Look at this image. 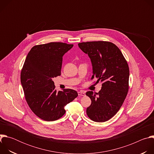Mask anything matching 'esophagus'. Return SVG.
Instances as JSON below:
<instances>
[{
  "label": "esophagus",
  "mask_w": 154,
  "mask_h": 154,
  "mask_svg": "<svg viewBox=\"0 0 154 154\" xmlns=\"http://www.w3.org/2000/svg\"><path fill=\"white\" fill-rule=\"evenodd\" d=\"M78 95L79 96H85V93L83 91H79L78 92Z\"/></svg>",
  "instance_id": "34e87169"
}]
</instances>
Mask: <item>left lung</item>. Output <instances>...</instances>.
Masks as SVG:
<instances>
[{
	"label": "left lung",
	"instance_id": "8db88e82",
	"mask_svg": "<svg viewBox=\"0 0 154 154\" xmlns=\"http://www.w3.org/2000/svg\"><path fill=\"white\" fill-rule=\"evenodd\" d=\"M91 59L96 82H102L98 93L88 91L91 104L86 114L92 121L105 122L113 117L121 107L128 91L129 68L120 49L108 41H90L78 44Z\"/></svg>",
	"mask_w": 154,
	"mask_h": 154
}]
</instances>
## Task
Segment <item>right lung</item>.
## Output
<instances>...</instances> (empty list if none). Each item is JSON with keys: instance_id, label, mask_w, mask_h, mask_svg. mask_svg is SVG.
<instances>
[{"instance_id": "1", "label": "right lung", "mask_w": 154, "mask_h": 154, "mask_svg": "<svg viewBox=\"0 0 154 154\" xmlns=\"http://www.w3.org/2000/svg\"><path fill=\"white\" fill-rule=\"evenodd\" d=\"M73 46L59 42L35 46L26 58L20 73L22 86L32 111L42 120L61 118L64 106L78 96L71 89L57 92L52 80L61 75L63 56Z\"/></svg>"}]
</instances>
